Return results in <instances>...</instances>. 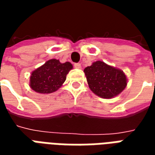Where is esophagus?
<instances>
[{"mask_svg": "<svg viewBox=\"0 0 155 155\" xmlns=\"http://www.w3.org/2000/svg\"><path fill=\"white\" fill-rule=\"evenodd\" d=\"M74 68H76V69H81V64L80 63H76V64H74Z\"/></svg>", "mask_w": 155, "mask_h": 155, "instance_id": "34e87169", "label": "esophagus"}]
</instances>
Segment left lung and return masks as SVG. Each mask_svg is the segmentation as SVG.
I'll return each instance as SVG.
<instances>
[{"label":"left lung","instance_id":"1","mask_svg":"<svg viewBox=\"0 0 155 155\" xmlns=\"http://www.w3.org/2000/svg\"><path fill=\"white\" fill-rule=\"evenodd\" d=\"M84 72L90 89L101 98L115 97L126 87L127 78L123 71L103 61H95Z\"/></svg>","mask_w":155,"mask_h":155}]
</instances>
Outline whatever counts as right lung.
Returning a JSON list of instances; mask_svg holds the SVG:
<instances>
[{"instance_id": "obj_1", "label": "right lung", "mask_w": 155, "mask_h": 155, "mask_svg": "<svg viewBox=\"0 0 155 155\" xmlns=\"http://www.w3.org/2000/svg\"><path fill=\"white\" fill-rule=\"evenodd\" d=\"M73 69L70 62L61 63L51 59L33 71L30 77V87L40 94H50L62 86L69 71Z\"/></svg>"}]
</instances>
